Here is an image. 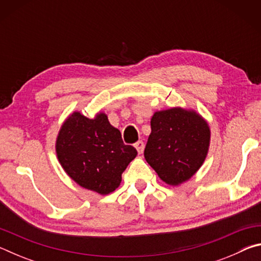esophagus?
<instances>
[{
	"label": "esophagus",
	"instance_id": "obj_1",
	"mask_svg": "<svg viewBox=\"0 0 261 261\" xmlns=\"http://www.w3.org/2000/svg\"><path fill=\"white\" fill-rule=\"evenodd\" d=\"M135 147L137 148V151H138V153H139V154H141V153L144 152V148H145V144H144V141H143V140L137 141V143L135 144Z\"/></svg>",
	"mask_w": 261,
	"mask_h": 261
}]
</instances>
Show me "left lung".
Masks as SVG:
<instances>
[{"label":"left lung","mask_w":261,"mask_h":261,"mask_svg":"<svg viewBox=\"0 0 261 261\" xmlns=\"http://www.w3.org/2000/svg\"><path fill=\"white\" fill-rule=\"evenodd\" d=\"M144 155L163 182L178 185L196 174L207 155L210 127L197 113L182 108L156 112Z\"/></svg>","instance_id":"1"}]
</instances>
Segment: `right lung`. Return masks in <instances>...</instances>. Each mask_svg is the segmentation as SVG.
I'll return each instance as SVG.
<instances>
[{
    "label": "right lung",
    "mask_w": 261,
    "mask_h": 261,
    "mask_svg": "<svg viewBox=\"0 0 261 261\" xmlns=\"http://www.w3.org/2000/svg\"><path fill=\"white\" fill-rule=\"evenodd\" d=\"M56 153L74 182L100 194L118 188L123 171L137 155L136 148L123 143L120 130L110 125L105 114L90 120L78 112L62 125Z\"/></svg>",
    "instance_id": "right-lung-1"
}]
</instances>
